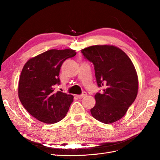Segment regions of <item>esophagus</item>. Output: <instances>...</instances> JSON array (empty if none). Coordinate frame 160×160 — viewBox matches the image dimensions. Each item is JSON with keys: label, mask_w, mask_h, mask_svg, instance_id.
I'll return each instance as SVG.
<instances>
[{"label": "esophagus", "mask_w": 160, "mask_h": 160, "mask_svg": "<svg viewBox=\"0 0 160 160\" xmlns=\"http://www.w3.org/2000/svg\"><path fill=\"white\" fill-rule=\"evenodd\" d=\"M86 95H87L86 92H83V93H82L81 95H77V98H78V99H82V98H83L84 97H85Z\"/></svg>", "instance_id": "1"}]
</instances>
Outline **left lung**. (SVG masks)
I'll list each match as a JSON object with an SVG mask.
<instances>
[{
  "instance_id": "8db88e82",
  "label": "left lung",
  "mask_w": 160,
  "mask_h": 160,
  "mask_svg": "<svg viewBox=\"0 0 160 160\" xmlns=\"http://www.w3.org/2000/svg\"><path fill=\"white\" fill-rule=\"evenodd\" d=\"M81 51L94 65L98 87L104 88L103 93L95 95L92 116L106 124L117 122L126 113L138 95V77L132 61L113 45H94Z\"/></svg>"
}]
</instances>
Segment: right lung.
I'll list each match as a JSON object with an SVG mask.
<instances>
[{"label":"right lung","instance_id":"add662e5","mask_svg":"<svg viewBox=\"0 0 160 160\" xmlns=\"http://www.w3.org/2000/svg\"><path fill=\"white\" fill-rule=\"evenodd\" d=\"M76 55L72 49H51L28 60L24 65L18 82V98L34 118L45 123H55L68 112L73 96L55 91L60 84L61 67Z\"/></svg>","mask_w":160,"mask_h":160}]
</instances>
